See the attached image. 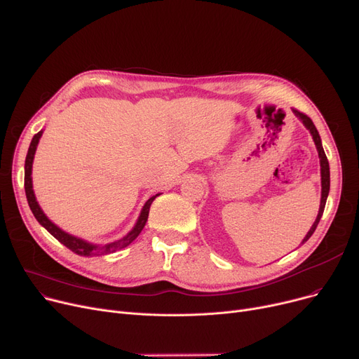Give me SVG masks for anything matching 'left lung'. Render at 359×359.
Returning <instances> with one entry per match:
<instances>
[{"instance_id": "8db88e82", "label": "left lung", "mask_w": 359, "mask_h": 359, "mask_svg": "<svg viewBox=\"0 0 359 359\" xmlns=\"http://www.w3.org/2000/svg\"><path fill=\"white\" fill-rule=\"evenodd\" d=\"M293 113L296 114V118L302 122L305 125L306 130L311 133L312 135V140L315 142V147H317V151H318V157H320V166H321V202H320V209H318V215L317 218H315L312 226L309 228V231L306 233V236L304 237L302 243L300 245H304L305 241L309 240V237L313 234L315 228H317L321 217H323V212H324V208H325V202H327V197H328V191H330V166H328V161H327V156L324 153V149H323V142H321V138H320V134L317 131V128H315L313 122L306 116V114L300 113L297 110L293 109Z\"/></svg>"}]
</instances>
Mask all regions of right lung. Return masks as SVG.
Wrapping results in <instances>:
<instances>
[{
	"label": "right lung",
	"instance_id": "add662e5",
	"mask_svg": "<svg viewBox=\"0 0 359 359\" xmlns=\"http://www.w3.org/2000/svg\"><path fill=\"white\" fill-rule=\"evenodd\" d=\"M42 133H44V130H41L38 134L34 135L32 141H31V146H29V150H27V154H26V161H25V193H26V198H27V203H29V208L34 213V217L36 218V221L44 226L47 231L55 237L57 240H59L62 245H65L67 249H70L72 252H75L76 255L79 256H98V255H107V253H113L116 252L119 249H123L126 248L128 245H131V243L140 236V233L142 231V228H144L146 222H147V218H149V212H150V206L153 203V200L161 196L162 193H157L154 196H151L147 202L144 203V206H142L141 212H140V217L135 222V225L133 226V229L130 233H128L125 237L113 241V243H107V245H95V243H90L87 240L83 238H79L76 236H72L66 231H63V229L60 226H57L47 215L44 213V210L41 209L38 200L35 197V193H34V185H32V163H34V157H35V151H36V147H38V142H39V138L42 135Z\"/></svg>",
	"mask_w": 359,
	"mask_h": 359
}]
</instances>
